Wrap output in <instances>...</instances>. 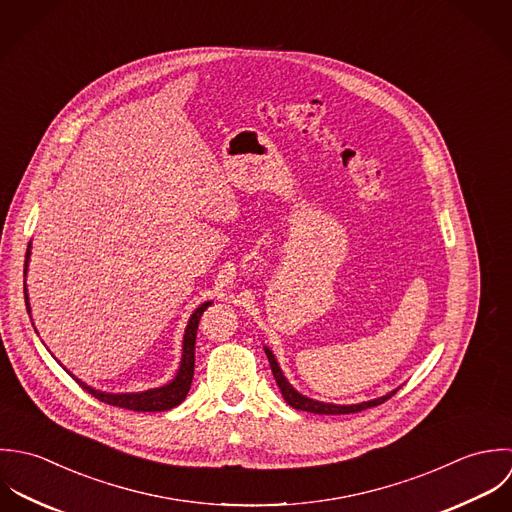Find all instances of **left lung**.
Masks as SVG:
<instances>
[{"label": "left lung", "mask_w": 512, "mask_h": 512, "mask_svg": "<svg viewBox=\"0 0 512 512\" xmlns=\"http://www.w3.org/2000/svg\"><path fill=\"white\" fill-rule=\"evenodd\" d=\"M265 348V354L269 358V364H271V370H273V376L277 380V386L285 398V402L291 406V408L301 409V411H308V413H318V415H340V413H356V411H362V409L374 408V406H380L384 404L386 400H390L398 390H392L390 394L382 396V398H376V400H370V402H360V404H350V406H340V404H326V402H318V400H312L303 396L301 392H297L291 382L285 378L275 354L271 348L263 346Z\"/></svg>", "instance_id": "obj_1"}]
</instances>
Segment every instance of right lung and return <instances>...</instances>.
Wrapping results in <instances>:
<instances>
[{"label":"right lung","instance_id":"right-lung-1","mask_svg":"<svg viewBox=\"0 0 512 512\" xmlns=\"http://www.w3.org/2000/svg\"><path fill=\"white\" fill-rule=\"evenodd\" d=\"M29 257H31V243L27 247L25 253V269H23V277H27V267H29ZM23 295H25V307L27 312L31 314L29 307V295H27V285L23 281ZM211 305V301H207L204 305L194 310V314L188 320L186 332H184V340H182V360H180V368L174 376V380H170L168 384L160 386V388H152V390H144V392H130V394H110L97 390L89 384H85L83 380H79L75 374H71L67 368V372L77 380L79 386H83V390H87L91 396H95L97 400H101L108 406H116V408L132 409V411H166V409L176 408L180 406L192 386L194 380V364H196V334H198V324L200 318L204 314L205 308ZM33 324V318H31ZM37 332V330H35ZM63 366V364H61Z\"/></svg>","mask_w":512,"mask_h":512}]
</instances>
